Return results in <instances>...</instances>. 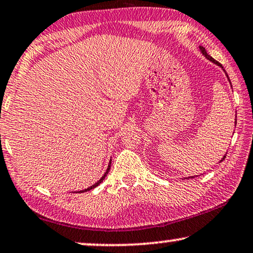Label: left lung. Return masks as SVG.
I'll return each mask as SVG.
<instances>
[{
  "instance_id": "8db88e82",
  "label": "left lung",
  "mask_w": 253,
  "mask_h": 253,
  "mask_svg": "<svg viewBox=\"0 0 253 253\" xmlns=\"http://www.w3.org/2000/svg\"><path fill=\"white\" fill-rule=\"evenodd\" d=\"M199 48H200V52H201V54H203V55L205 56V58H206V59H208V60H210V61H211V62H213V63H215V65H216V66H218V67H221V68H222V70H223V72H224V74H225V76H227V79H228V81H229V82H230V80H229V76H228V74H227V72H225V70H224V68H223V67H222V65H221V63H220V62H217V61H216V60H214L213 58H211V56L210 55V54H207V52H206V49H205V47H203V46H199ZM230 85H231V83H230ZM231 89H232V86H231ZM235 117H236V118H237V116H235ZM236 124H237V119H235V126H236ZM225 154H227V153H225ZM224 158H225V155H224V156H223V157H222V158H221V161H220V162H218V163H221V162H222V161H223V160H224ZM191 178H193V177H191Z\"/></svg>"
}]
</instances>
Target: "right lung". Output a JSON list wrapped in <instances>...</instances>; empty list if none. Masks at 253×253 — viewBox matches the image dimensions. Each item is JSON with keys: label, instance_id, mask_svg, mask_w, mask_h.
Wrapping results in <instances>:
<instances>
[{"label": "right lung", "instance_id": "add662e5", "mask_svg": "<svg viewBox=\"0 0 253 253\" xmlns=\"http://www.w3.org/2000/svg\"><path fill=\"white\" fill-rule=\"evenodd\" d=\"M110 168H111V160H110V163H109V167H107V169H106V171H105V173L103 174L102 176V178H100V179L97 181V183H95L93 185H91V186L90 187H87V188H84V190H81V191H77L79 192V193H84V192H87V191H90V190H92V188H95V187H97L98 186V185L102 183V181L105 179V177L107 176V173H109V171H110Z\"/></svg>", "mask_w": 253, "mask_h": 253}]
</instances>
